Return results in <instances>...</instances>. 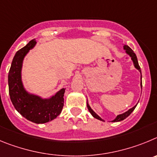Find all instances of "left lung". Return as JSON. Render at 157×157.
I'll list each match as a JSON object with an SVG mask.
<instances>
[{
	"label": "left lung",
	"instance_id": "obj_1",
	"mask_svg": "<svg viewBox=\"0 0 157 157\" xmlns=\"http://www.w3.org/2000/svg\"><path fill=\"white\" fill-rule=\"evenodd\" d=\"M124 49L125 50V52H126L127 54L128 55V56L131 57V60L133 61V63H134V66H135V68L137 69V70H138V71L140 72L141 73V87H142V71H141V68L140 66H139V65H138V59H137V56L135 54V52L132 51V49L131 48L129 47V46H128V45H124ZM137 105H138V103H137L136 105H135L134 107H132V108H131L130 109H128L127 112L124 113L122 114H120V115H117V117H116L115 119L113 120V121H112V122H119V121H124V119H126L127 117H128V116L130 115V114L131 113L133 112L134 109H135V107L137 106ZM87 109H88L89 112L91 113V115L93 116V117H94V118H96V119L99 120V121H103V120L101 119V117H99V116L98 115L97 113H95L94 112V110L92 109L91 108V106L89 105L88 104V101H87Z\"/></svg>",
	"mask_w": 157,
	"mask_h": 157
}]
</instances>
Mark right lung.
Segmentation results:
<instances>
[{"label": "right lung", "instance_id": "add662e5", "mask_svg": "<svg viewBox=\"0 0 157 157\" xmlns=\"http://www.w3.org/2000/svg\"><path fill=\"white\" fill-rule=\"evenodd\" d=\"M36 44V40L33 39L15 53L8 73V89L14 107L22 117L35 124H44L56 119L61 113L66 88H62L50 98H44L28 92L24 87L22 80V63L25 56Z\"/></svg>", "mask_w": 157, "mask_h": 157}]
</instances>
